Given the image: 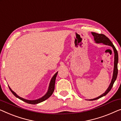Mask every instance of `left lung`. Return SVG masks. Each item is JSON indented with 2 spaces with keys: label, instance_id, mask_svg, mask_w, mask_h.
Masks as SVG:
<instances>
[{
  "label": "left lung",
  "instance_id": "obj_1",
  "mask_svg": "<svg viewBox=\"0 0 121 121\" xmlns=\"http://www.w3.org/2000/svg\"><path fill=\"white\" fill-rule=\"evenodd\" d=\"M92 35L94 37V40L95 43H102L103 44H104L105 45H108L112 48L113 52H114V68H113V75H112V80L111 81V83L109 85V86L107 90H106L104 93L101 94L99 97H98L92 99H89V100H94L98 99L100 98L104 97V96L106 95L108 92H110V90H111L112 87L113 86V83H114L115 81H116L117 76V73H118V69H117V64H118V52H117V50L114 45H113V43H112V42L110 41V39H108V37L105 35L104 34H98L96 33L92 32Z\"/></svg>",
  "mask_w": 121,
  "mask_h": 121
}]
</instances>
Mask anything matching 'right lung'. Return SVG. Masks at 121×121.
Instances as JSON below:
<instances>
[{"label": "right lung", "mask_w": 121, "mask_h": 121, "mask_svg": "<svg viewBox=\"0 0 121 121\" xmlns=\"http://www.w3.org/2000/svg\"><path fill=\"white\" fill-rule=\"evenodd\" d=\"M58 73V71L55 73V75H53V77H52L51 80L50 84H49V86L48 88V92H46V93L43 96V97L40 98L39 99H35V100H28V99H26L24 98H23L22 97H20V96H18L17 94L15 92L11 90V88L9 86V87L10 90L11 91V92L13 93V94L17 98L20 99L21 100L24 101V102L28 103V104H37L38 103H40L41 102H43V101H45V100H46L47 99H48L50 96H51L52 93H53V91L55 90V81H56V76L57 75Z\"/></svg>", "instance_id": "1"}]
</instances>
